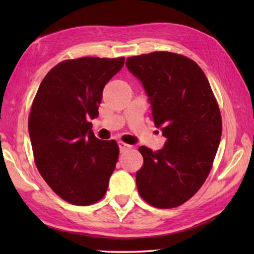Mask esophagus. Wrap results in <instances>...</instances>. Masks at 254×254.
Instances as JSON below:
<instances>
[{
  "mask_svg": "<svg viewBox=\"0 0 254 254\" xmlns=\"http://www.w3.org/2000/svg\"><path fill=\"white\" fill-rule=\"evenodd\" d=\"M119 147H120V151L121 152H127V151H128V150L132 149V145L127 144L124 142H119Z\"/></svg>",
  "mask_w": 254,
  "mask_h": 254,
  "instance_id": "obj_1",
  "label": "esophagus"
}]
</instances>
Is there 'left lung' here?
<instances>
[{
  "instance_id": "obj_1",
  "label": "left lung",
  "mask_w": 254,
  "mask_h": 254,
  "mask_svg": "<svg viewBox=\"0 0 254 254\" xmlns=\"http://www.w3.org/2000/svg\"><path fill=\"white\" fill-rule=\"evenodd\" d=\"M127 67L149 96L165 147H140L136 171L141 198L157 208L178 207L203 186L222 135V117L207 77L194 60L169 51L127 58Z\"/></svg>"
}]
</instances>
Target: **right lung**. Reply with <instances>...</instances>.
Instances as JSON below:
<instances>
[{"label": "right lung", "mask_w": 254, "mask_h": 254, "mask_svg": "<svg viewBox=\"0 0 254 254\" xmlns=\"http://www.w3.org/2000/svg\"><path fill=\"white\" fill-rule=\"evenodd\" d=\"M124 57L59 63L42 79L28 127L34 162L60 198L87 206L103 198L119 159L117 141L98 140L88 119L98 115L103 88Z\"/></svg>", "instance_id": "obj_1"}]
</instances>
